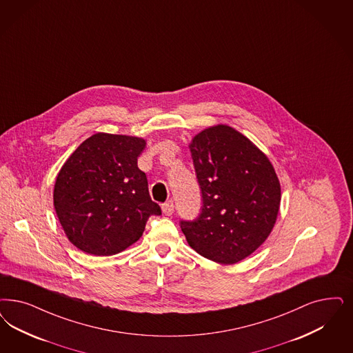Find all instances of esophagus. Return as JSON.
<instances>
[{"label": "esophagus", "mask_w": 353, "mask_h": 353, "mask_svg": "<svg viewBox=\"0 0 353 353\" xmlns=\"http://www.w3.org/2000/svg\"><path fill=\"white\" fill-rule=\"evenodd\" d=\"M161 210H163V214H165V215H172L173 214V211H174V205H173V201L170 199V201H167L165 203H163L161 205Z\"/></svg>", "instance_id": "34e87169"}]
</instances>
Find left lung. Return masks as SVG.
<instances>
[{
  "label": "left lung",
  "instance_id": "1",
  "mask_svg": "<svg viewBox=\"0 0 353 353\" xmlns=\"http://www.w3.org/2000/svg\"><path fill=\"white\" fill-rule=\"evenodd\" d=\"M190 152L202 192V211L181 220L198 254L233 265L266 241L280 206V183L268 157L231 126L196 134Z\"/></svg>",
  "mask_w": 353,
  "mask_h": 353
}]
</instances>
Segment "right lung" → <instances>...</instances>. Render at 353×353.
Segmentation results:
<instances>
[{"instance_id": "add662e5", "label": "right lung", "mask_w": 353, "mask_h": 353, "mask_svg": "<svg viewBox=\"0 0 353 353\" xmlns=\"http://www.w3.org/2000/svg\"><path fill=\"white\" fill-rule=\"evenodd\" d=\"M146 147L138 137L97 133L87 138L57 174L53 203L69 241L92 256L117 254L161 215L137 160Z\"/></svg>"}]
</instances>
